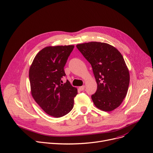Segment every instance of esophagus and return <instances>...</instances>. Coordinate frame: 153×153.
Masks as SVG:
<instances>
[{"mask_svg":"<svg viewBox=\"0 0 153 153\" xmlns=\"http://www.w3.org/2000/svg\"><path fill=\"white\" fill-rule=\"evenodd\" d=\"M85 86H82L79 87V89H80L81 91H83L84 89H85Z\"/></svg>","mask_w":153,"mask_h":153,"instance_id":"1","label":"esophagus"}]
</instances>
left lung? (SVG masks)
Here are the masks:
<instances>
[{"label": "left lung", "mask_w": 153, "mask_h": 153, "mask_svg": "<svg viewBox=\"0 0 153 153\" xmlns=\"http://www.w3.org/2000/svg\"><path fill=\"white\" fill-rule=\"evenodd\" d=\"M76 48L93 68L97 85L91 95L96 107L107 112L117 108L130 83L129 71L120 52L111 45L100 42L79 44Z\"/></svg>", "instance_id": "8db88e82"}]
</instances>
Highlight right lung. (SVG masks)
<instances>
[{"mask_svg":"<svg viewBox=\"0 0 153 153\" xmlns=\"http://www.w3.org/2000/svg\"><path fill=\"white\" fill-rule=\"evenodd\" d=\"M74 46L46 47L34 57L30 68L31 94L48 114L61 117L74 107L77 89L68 80L63 83L64 67Z\"/></svg>","mask_w":153,"mask_h":153,"instance_id":"add662e5","label":"right lung"}]
</instances>
